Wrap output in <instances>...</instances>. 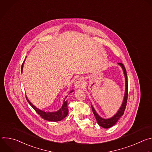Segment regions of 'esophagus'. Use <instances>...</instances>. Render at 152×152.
I'll return each mask as SVG.
<instances>
[{"label": "esophagus", "mask_w": 152, "mask_h": 152, "mask_svg": "<svg viewBox=\"0 0 152 152\" xmlns=\"http://www.w3.org/2000/svg\"><path fill=\"white\" fill-rule=\"evenodd\" d=\"M82 83H83V80L81 78H79L77 79L75 82V85L76 88H79L82 85Z\"/></svg>", "instance_id": "1"}]
</instances>
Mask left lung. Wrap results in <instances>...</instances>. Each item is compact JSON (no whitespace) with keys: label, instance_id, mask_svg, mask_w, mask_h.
<instances>
[{"label":"left lung","instance_id":"obj_1","mask_svg":"<svg viewBox=\"0 0 152 152\" xmlns=\"http://www.w3.org/2000/svg\"><path fill=\"white\" fill-rule=\"evenodd\" d=\"M119 64L121 66V67L123 68V70L124 71V76H125V79H126V91H125V95H124V100L123 102V104L120 107V109L119 110V111H118V113L112 118H109V119H103L101 117H99V115L96 113V112L95 111L94 107L93 106H91L92 107V110H93V113L96 117V119L97 121V123L99 124V126H100L101 127L105 128V129H107L110 128L111 127H112L113 126H114L117 121L118 120V119L120 118V117L123 115L124 112L125 111L126 107V104H127V97H128V82H127V73H126V69L124 66V65L120 62Z\"/></svg>","mask_w":152,"mask_h":152}]
</instances>
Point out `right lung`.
<instances>
[{
    "label": "right lung",
    "instance_id": "add662e5",
    "mask_svg": "<svg viewBox=\"0 0 152 152\" xmlns=\"http://www.w3.org/2000/svg\"><path fill=\"white\" fill-rule=\"evenodd\" d=\"M24 63V62H23ZM21 66V70H22L23 69V64ZM67 98V97H66V99ZM26 100L27 101L29 102V103L31 104V106L33 107V109L36 111V113L44 120H48V121H61L62 119H64L65 117H67V114H68V108H67V102L66 100H64L63 104L62 106V107L61 109L57 111V112H54V113H46V112H44L42 111L39 110H38V108H37L36 107H35L29 101V100L27 99L26 97Z\"/></svg>",
    "mask_w": 152,
    "mask_h": 152
}]
</instances>
